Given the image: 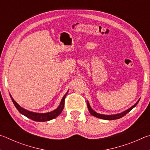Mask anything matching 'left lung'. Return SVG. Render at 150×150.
Here are the masks:
<instances>
[{
  "label": "left lung",
  "instance_id": "left-lung-1",
  "mask_svg": "<svg viewBox=\"0 0 150 150\" xmlns=\"http://www.w3.org/2000/svg\"><path fill=\"white\" fill-rule=\"evenodd\" d=\"M139 100L135 104V105L132 106L131 108L128 109V110H125V111L123 112H122V113L116 114V115H100V114L96 113V112L94 111L93 109L91 108L90 105H89V103H88V102H87V107H88V111H89V112H90V114H91V115L95 116V117L99 118L100 119H103V120H116V119H118V118H120L122 117H123L124 115H126L127 113L129 112H130L132 110V109L135 107V106L137 105V104L138 103Z\"/></svg>",
  "mask_w": 150,
  "mask_h": 150
}]
</instances>
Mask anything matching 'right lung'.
Masks as SVG:
<instances>
[{"label":"right lung","instance_id":"add662e5","mask_svg":"<svg viewBox=\"0 0 150 150\" xmlns=\"http://www.w3.org/2000/svg\"><path fill=\"white\" fill-rule=\"evenodd\" d=\"M68 93V92L65 94V95L63 96V97L62 98V101H61V103L59 106H58V108L55 109L54 111L50 112H47V113H44V114H41V113H35V112H30L26 110L23 108H22L18 104L16 103V101H15L12 97L11 96V98L13 102L14 105L15 106V107L17 108V110H18L22 115H24L26 117L29 118L30 119H32V120L34 121H37V122H45V121H48V120H51L52 119H54L55 118H56L57 116H59L63 109V107H64V104H65V98L66 97V95Z\"/></svg>","mask_w":150,"mask_h":150}]
</instances>
